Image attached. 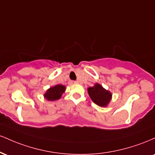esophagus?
<instances>
[{"label":"esophagus","instance_id":"34e87169","mask_svg":"<svg viewBox=\"0 0 155 155\" xmlns=\"http://www.w3.org/2000/svg\"><path fill=\"white\" fill-rule=\"evenodd\" d=\"M76 83H77V81H70V82H69L70 84H76Z\"/></svg>","mask_w":155,"mask_h":155}]
</instances>
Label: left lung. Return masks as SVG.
I'll return each instance as SVG.
<instances>
[{
	"mask_svg": "<svg viewBox=\"0 0 155 155\" xmlns=\"http://www.w3.org/2000/svg\"><path fill=\"white\" fill-rule=\"evenodd\" d=\"M87 92L91 100L101 107H106L112 98L111 92L106 90L99 83H96L93 87H88Z\"/></svg>",
	"mask_w": 155,
	"mask_h": 155,
	"instance_id": "obj_1",
	"label": "left lung"
}]
</instances>
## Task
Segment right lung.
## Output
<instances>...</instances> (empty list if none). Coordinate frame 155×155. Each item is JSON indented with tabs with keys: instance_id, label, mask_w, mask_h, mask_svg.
Instances as JSON below:
<instances>
[{
	"instance_id": "add662e5",
	"label": "right lung",
	"mask_w": 155,
	"mask_h": 155,
	"mask_svg": "<svg viewBox=\"0 0 155 155\" xmlns=\"http://www.w3.org/2000/svg\"><path fill=\"white\" fill-rule=\"evenodd\" d=\"M66 87L65 85L56 84L49 88L44 94V97L46 100L49 101H54L59 100L62 95L65 92Z\"/></svg>"
}]
</instances>
